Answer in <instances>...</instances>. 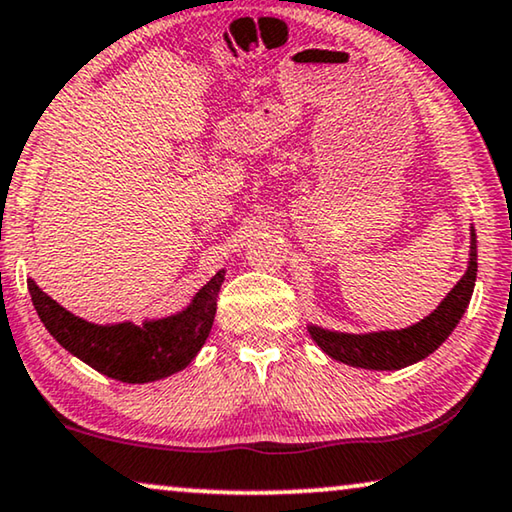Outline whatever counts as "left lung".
<instances>
[{
    "instance_id": "left-lung-1",
    "label": "left lung",
    "mask_w": 512,
    "mask_h": 512,
    "mask_svg": "<svg viewBox=\"0 0 512 512\" xmlns=\"http://www.w3.org/2000/svg\"><path fill=\"white\" fill-rule=\"evenodd\" d=\"M475 273H478V253H475V232L471 229L469 269L429 318L408 329L376 331V334H338V331L320 327H308V331L313 341L338 362L357 366V369H403L431 355L459 325L471 301Z\"/></svg>"
}]
</instances>
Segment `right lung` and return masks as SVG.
Segmentation results:
<instances>
[{
    "instance_id": "1",
    "label": "right lung",
    "mask_w": 512,
    "mask_h": 512,
    "mask_svg": "<svg viewBox=\"0 0 512 512\" xmlns=\"http://www.w3.org/2000/svg\"><path fill=\"white\" fill-rule=\"evenodd\" d=\"M222 280L225 271H218L197 292L192 304L171 318L150 320L143 325L120 322L109 327L92 325L71 315L41 292L32 278H27V290L43 325L71 355L122 383H153L185 369L201 350L211 334Z\"/></svg>"
}]
</instances>
